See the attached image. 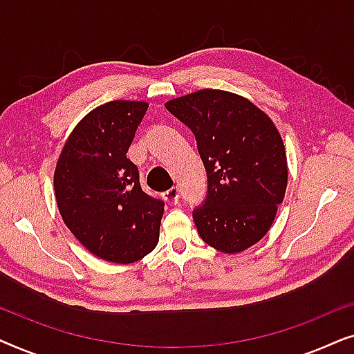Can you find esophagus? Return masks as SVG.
I'll use <instances>...</instances> for the list:
<instances>
[{
  "mask_svg": "<svg viewBox=\"0 0 354 354\" xmlns=\"http://www.w3.org/2000/svg\"><path fill=\"white\" fill-rule=\"evenodd\" d=\"M164 200H166L169 205H176L178 201V188L177 187H172L171 190H167L164 193Z\"/></svg>",
  "mask_w": 354,
  "mask_h": 354,
  "instance_id": "1",
  "label": "esophagus"
}]
</instances>
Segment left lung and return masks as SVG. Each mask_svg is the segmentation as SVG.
<instances>
[{"instance_id":"8db88e82","label":"left lung","mask_w":354,"mask_h":354,"mask_svg":"<svg viewBox=\"0 0 354 354\" xmlns=\"http://www.w3.org/2000/svg\"><path fill=\"white\" fill-rule=\"evenodd\" d=\"M196 137L207 198L193 212L205 243L225 254L268 234L288 182L287 153L272 119L248 98L205 88L166 103Z\"/></svg>"}]
</instances>
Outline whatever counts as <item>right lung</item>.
<instances>
[{"label":"right lung","mask_w":354,"mask_h":354,"mask_svg":"<svg viewBox=\"0 0 354 354\" xmlns=\"http://www.w3.org/2000/svg\"><path fill=\"white\" fill-rule=\"evenodd\" d=\"M147 101L115 100L80 119L55 169L59 214L77 240L100 259L130 264L159 240L164 203L142 190L127 158Z\"/></svg>","instance_id":"add662e5"}]
</instances>
